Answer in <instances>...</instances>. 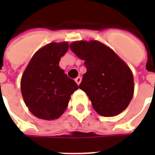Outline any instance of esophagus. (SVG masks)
Segmentation results:
<instances>
[{
    "instance_id": "esophagus-1",
    "label": "esophagus",
    "mask_w": 155,
    "mask_h": 155,
    "mask_svg": "<svg viewBox=\"0 0 155 155\" xmlns=\"http://www.w3.org/2000/svg\"><path fill=\"white\" fill-rule=\"evenodd\" d=\"M74 81H75V82H76L78 85H79V84H81V76H78L77 78H75V80H74Z\"/></svg>"
}]
</instances>
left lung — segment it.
Here are the masks:
<instances>
[{
    "label": "left lung",
    "instance_id": "8db88e82",
    "mask_svg": "<svg viewBox=\"0 0 155 155\" xmlns=\"http://www.w3.org/2000/svg\"><path fill=\"white\" fill-rule=\"evenodd\" d=\"M70 48L84 61L87 71L79 87L89 96L94 110L104 117L124 110L134 89L132 71L125 62L98 41H74Z\"/></svg>",
    "mask_w": 155,
    "mask_h": 155
}]
</instances>
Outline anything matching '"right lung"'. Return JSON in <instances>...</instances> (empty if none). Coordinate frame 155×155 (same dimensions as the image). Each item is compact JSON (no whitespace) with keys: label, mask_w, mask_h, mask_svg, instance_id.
Wrapping results in <instances>:
<instances>
[{"label":"right lung","mask_w":155,"mask_h":155,"mask_svg":"<svg viewBox=\"0 0 155 155\" xmlns=\"http://www.w3.org/2000/svg\"><path fill=\"white\" fill-rule=\"evenodd\" d=\"M68 42H52L32 56L22 74L21 90L25 105L35 117L58 119L67 109L71 95L79 86L59 66Z\"/></svg>","instance_id":"1"}]
</instances>
